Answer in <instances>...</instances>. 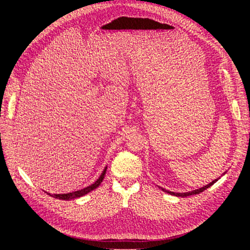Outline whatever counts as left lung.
I'll list each match as a JSON object with an SVG mask.
<instances>
[{"instance_id": "1", "label": "left lung", "mask_w": 250, "mask_h": 250, "mask_svg": "<svg viewBox=\"0 0 250 250\" xmlns=\"http://www.w3.org/2000/svg\"><path fill=\"white\" fill-rule=\"evenodd\" d=\"M223 175H224V173H223ZM220 178V177H219ZM219 178H217V179H215V180H213L211 181V183H209L208 185H207V186H204V187H202V188H197V190H194V191H191V192H187V193H175V192H171V191H168V190H166V188H161L162 190L164 191V192H166V193H168V194H171V195H174V196H177V197H187V196H190V195H196V194H199V193H201V192H203L204 190H207V188H208L209 187H211L213 186L216 181H218V179Z\"/></svg>"}]
</instances>
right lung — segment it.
<instances>
[{
  "mask_svg": "<svg viewBox=\"0 0 250 250\" xmlns=\"http://www.w3.org/2000/svg\"><path fill=\"white\" fill-rule=\"evenodd\" d=\"M106 169L107 167H105V169L103 170L102 174L100 175V177L98 178L95 183L93 185H90L84 188H82V190H79V191H75V192H72V193H67V194H49L50 196H52V197L54 198H57V199H62V200H71V199H75V198H79V197H82V196H84L85 194L92 192L93 190H95V188H97L98 187L100 186V184L103 181V178L105 176V173H106Z\"/></svg>",
  "mask_w": 250,
  "mask_h": 250,
  "instance_id": "add662e5",
  "label": "right lung"
}]
</instances>
